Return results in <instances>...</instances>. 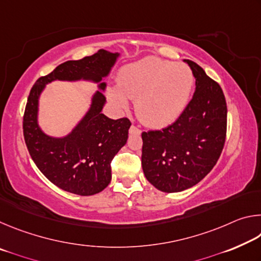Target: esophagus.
Listing matches in <instances>:
<instances>
[{"mask_svg": "<svg viewBox=\"0 0 261 261\" xmlns=\"http://www.w3.org/2000/svg\"><path fill=\"white\" fill-rule=\"evenodd\" d=\"M129 132L131 135H140L141 134V130L139 129L138 126H136V125H131L130 126V129H129Z\"/></svg>", "mask_w": 261, "mask_h": 261, "instance_id": "34e87169", "label": "esophagus"}]
</instances>
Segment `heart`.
Returning a JSON list of instances; mask_svg holds the SVG:
<instances>
[{
	"label": "heart",
	"instance_id": "1",
	"mask_svg": "<svg viewBox=\"0 0 261 261\" xmlns=\"http://www.w3.org/2000/svg\"><path fill=\"white\" fill-rule=\"evenodd\" d=\"M194 77L187 64L148 56L123 68L117 87L109 98L118 107L135 100L136 114L148 126L169 125L183 113L191 95Z\"/></svg>",
	"mask_w": 261,
	"mask_h": 261
}]
</instances>
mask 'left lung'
I'll return each instance as SVG.
<instances>
[{"label": "left lung", "instance_id": "left-lung-1", "mask_svg": "<svg viewBox=\"0 0 261 261\" xmlns=\"http://www.w3.org/2000/svg\"><path fill=\"white\" fill-rule=\"evenodd\" d=\"M185 62L196 78L193 98L173 124L141 134L144 174L158 190L168 193L199 183L218 162L227 136L222 88L193 61Z\"/></svg>", "mask_w": 261, "mask_h": 261}]
</instances>
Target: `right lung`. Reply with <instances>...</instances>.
Returning a JSON list of instances; mask_svg holds the SVG:
<instances>
[{"label":"right lung","instance_id":"1","mask_svg":"<svg viewBox=\"0 0 261 261\" xmlns=\"http://www.w3.org/2000/svg\"><path fill=\"white\" fill-rule=\"evenodd\" d=\"M117 54L99 50L77 61L60 64L31 88L23 116V134L29 153L39 170L56 187L79 196H92L108 187L114 156L124 146L131 122L127 117L112 120L101 113L106 98L96 92L90 112L65 138L46 136L37 124L38 99L45 84L54 79L100 82L107 76ZM106 84L100 88L105 90Z\"/></svg>","mask_w":261,"mask_h":261}]
</instances>
